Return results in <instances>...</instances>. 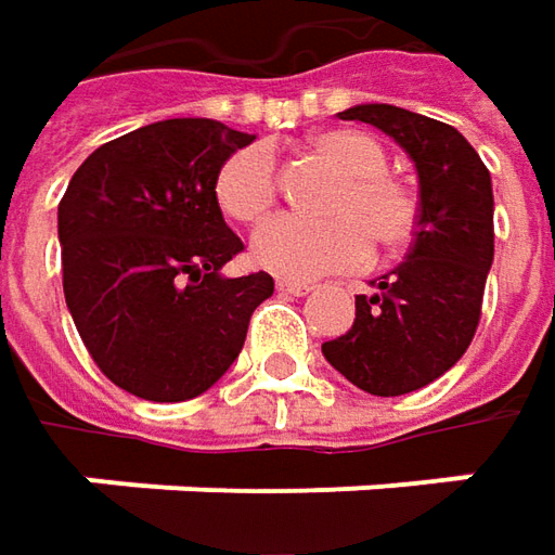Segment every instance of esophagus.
I'll list each match as a JSON object with an SVG mask.
<instances>
[{
    "mask_svg": "<svg viewBox=\"0 0 555 555\" xmlns=\"http://www.w3.org/2000/svg\"><path fill=\"white\" fill-rule=\"evenodd\" d=\"M278 289H281V293H289V296H306V293L314 289V284H311V281H289V278H281V281H278Z\"/></svg>",
    "mask_w": 555,
    "mask_h": 555,
    "instance_id": "obj_1",
    "label": "esophagus"
}]
</instances>
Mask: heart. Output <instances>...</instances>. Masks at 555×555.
<instances>
[{"instance_id":"b5f03b06","label":"heart","mask_w":555,"mask_h":555,"mask_svg":"<svg viewBox=\"0 0 555 555\" xmlns=\"http://www.w3.org/2000/svg\"><path fill=\"white\" fill-rule=\"evenodd\" d=\"M311 147L346 182L324 203L331 216H278L253 234V262L281 278H318L358 268L371 237L386 249L411 244L420 219L414 188L386 176L383 147L358 132H324ZM216 203L234 222H259L278 197V163L268 144H246L216 172Z\"/></svg>"}]
</instances>
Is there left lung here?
<instances>
[{
    "label": "left lung",
    "instance_id": "obj_1",
    "mask_svg": "<svg viewBox=\"0 0 555 555\" xmlns=\"http://www.w3.org/2000/svg\"><path fill=\"white\" fill-rule=\"evenodd\" d=\"M339 119L371 122L411 154L420 219L408 259L354 296V324L321 352L364 392H416L457 364L479 327L494 262L491 176L448 122L392 104H358Z\"/></svg>",
    "mask_w": 555,
    "mask_h": 555
}]
</instances>
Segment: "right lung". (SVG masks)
<instances>
[{
    "label": "right lung",
    "instance_id": "obj_1",
    "mask_svg": "<svg viewBox=\"0 0 555 555\" xmlns=\"http://www.w3.org/2000/svg\"><path fill=\"white\" fill-rule=\"evenodd\" d=\"M256 135L216 119H163L101 144L57 203L64 299L114 386L144 401L203 395L241 354L266 271L222 278L244 244L216 172Z\"/></svg>",
    "mask_w": 555,
    "mask_h": 555
}]
</instances>
